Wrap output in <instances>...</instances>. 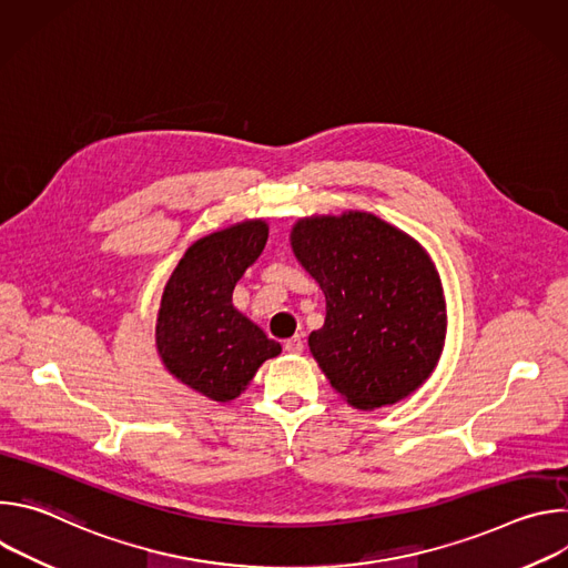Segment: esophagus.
Wrapping results in <instances>:
<instances>
[{"instance_id":"esophagus-1","label":"esophagus","mask_w":568,"mask_h":568,"mask_svg":"<svg viewBox=\"0 0 568 568\" xmlns=\"http://www.w3.org/2000/svg\"><path fill=\"white\" fill-rule=\"evenodd\" d=\"M285 351H287V353H292V355H298V353H303V337H301V335H294V337H290V339L285 342Z\"/></svg>"}]
</instances>
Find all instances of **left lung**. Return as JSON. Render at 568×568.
Masks as SVG:
<instances>
[{
	"mask_svg": "<svg viewBox=\"0 0 568 568\" xmlns=\"http://www.w3.org/2000/svg\"><path fill=\"white\" fill-rule=\"evenodd\" d=\"M290 242L326 294V321L307 346L333 388L373 412L423 386L445 346L447 312L420 242L364 211L301 217Z\"/></svg>",
	"mask_w": 568,
	"mask_h": 568,
	"instance_id": "1",
	"label": "left lung"
}]
</instances>
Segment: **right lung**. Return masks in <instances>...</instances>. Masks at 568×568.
Segmentation results:
<instances>
[{"instance_id":"obj_1","label":"right lung","mask_w":568,"mask_h":568,"mask_svg":"<svg viewBox=\"0 0 568 568\" xmlns=\"http://www.w3.org/2000/svg\"><path fill=\"white\" fill-rule=\"evenodd\" d=\"M267 233L265 220H245L200 237L161 294L154 328L161 362L215 402L235 399L263 362L281 353V344L231 301L235 283L263 254Z\"/></svg>"}]
</instances>
